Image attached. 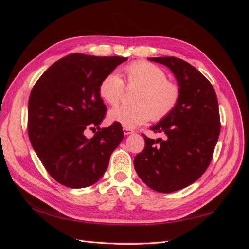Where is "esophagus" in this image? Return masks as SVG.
<instances>
[{"mask_svg": "<svg viewBox=\"0 0 249 249\" xmlns=\"http://www.w3.org/2000/svg\"><path fill=\"white\" fill-rule=\"evenodd\" d=\"M123 130H124V135H130V134L134 133V131L132 129H129V127H125V126H124Z\"/></svg>", "mask_w": 249, "mask_h": 249, "instance_id": "obj_1", "label": "esophagus"}]
</instances>
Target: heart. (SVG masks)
Listing matches in <instances>:
<instances>
[{
	"instance_id": "1",
	"label": "heart",
	"mask_w": 249,
	"mask_h": 249,
	"mask_svg": "<svg viewBox=\"0 0 249 249\" xmlns=\"http://www.w3.org/2000/svg\"><path fill=\"white\" fill-rule=\"evenodd\" d=\"M126 86L137 87L130 106H118L109 113V118L129 129L166 118L175 111L180 97L179 86L167 79L161 69L147 61H136L124 67ZM124 84L116 72H111L101 81L99 93L108 104L115 106L123 99Z\"/></svg>"
}]
</instances>
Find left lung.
Instances as JSON below:
<instances>
[{"instance_id": "8db88e82", "label": "left lung", "mask_w": 249, "mask_h": 249, "mask_svg": "<svg viewBox=\"0 0 249 249\" xmlns=\"http://www.w3.org/2000/svg\"><path fill=\"white\" fill-rule=\"evenodd\" d=\"M175 73L180 89L177 108L150 127L166 138L150 139L134 159L139 178L150 189L171 193L198 179L212 161L220 134V116L215 90L194 66L176 57L149 58Z\"/></svg>"}]
</instances>
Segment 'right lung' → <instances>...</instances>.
<instances>
[{"label": "right lung", "instance_id": "right-lung-1", "mask_svg": "<svg viewBox=\"0 0 249 249\" xmlns=\"http://www.w3.org/2000/svg\"><path fill=\"white\" fill-rule=\"evenodd\" d=\"M127 58L74 53L35 83L28 104V135L49 175L63 186L85 188L99 180L124 138L122 124L101 129L107 108L99 85ZM98 131L91 140L87 129Z\"/></svg>", "mask_w": 249, "mask_h": 249}]
</instances>
